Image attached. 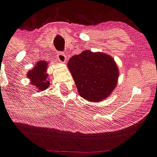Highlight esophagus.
I'll use <instances>...</instances> for the list:
<instances>
[{
    "mask_svg": "<svg viewBox=\"0 0 157 157\" xmlns=\"http://www.w3.org/2000/svg\"><path fill=\"white\" fill-rule=\"evenodd\" d=\"M57 60L61 63H66L67 62V56L62 52H59L57 54Z\"/></svg>",
    "mask_w": 157,
    "mask_h": 157,
    "instance_id": "obj_1",
    "label": "esophagus"
}]
</instances>
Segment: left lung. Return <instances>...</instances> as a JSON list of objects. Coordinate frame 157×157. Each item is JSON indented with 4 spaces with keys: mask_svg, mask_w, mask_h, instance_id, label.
I'll use <instances>...</instances> for the list:
<instances>
[{
    "mask_svg": "<svg viewBox=\"0 0 157 157\" xmlns=\"http://www.w3.org/2000/svg\"><path fill=\"white\" fill-rule=\"evenodd\" d=\"M67 67L80 96L87 101H101L117 86L119 69L111 55L86 50L73 56Z\"/></svg>",
    "mask_w": 157,
    "mask_h": 157,
    "instance_id": "obj_1",
    "label": "left lung"
}]
</instances>
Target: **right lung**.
I'll use <instances>...</instances> for the list:
<instances>
[{"label": "right lung", "instance_id": "right-lung-1", "mask_svg": "<svg viewBox=\"0 0 157 157\" xmlns=\"http://www.w3.org/2000/svg\"><path fill=\"white\" fill-rule=\"evenodd\" d=\"M48 68V61H39L35 67L27 72V78L30 80V83L37 90H46L50 86L48 74L46 72Z\"/></svg>", "mask_w": 157, "mask_h": 157}]
</instances>
